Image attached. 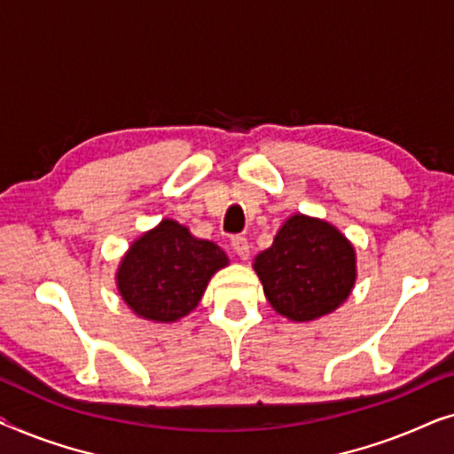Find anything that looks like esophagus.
Returning <instances> with one entry per match:
<instances>
[{
	"mask_svg": "<svg viewBox=\"0 0 454 454\" xmlns=\"http://www.w3.org/2000/svg\"><path fill=\"white\" fill-rule=\"evenodd\" d=\"M231 250L238 254L241 260H246L247 256H250V244H247V239L241 238V235H238V238H231Z\"/></svg>",
	"mask_w": 454,
	"mask_h": 454,
	"instance_id": "obj_1",
	"label": "esophagus"
}]
</instances>
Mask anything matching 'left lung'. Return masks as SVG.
<instances>
[{"mask_svg":"<svg viewBox=\"0 0 454 454\" xmlns=\"http://www.w3.org/2000/svg\"><path fill=\"white\" fill-rule=\"evenodd\" d=\"M254 270L278 314L306 322L337 309L351 294L356 252L333 225L294 215L258 254Z\"/></svg>","mask_w":454,"mask_h":454,"instance_id":"8db88e82","label":"left lung"}]
</instances>
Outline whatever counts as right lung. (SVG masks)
<instances>
[{
  "mask_svg": "<svg viewBox=\"0 0 454 454\" xmlns=\"http://www.w3.org/2000/svg\"><path fill=\"white\" fill-rule=\"evenodd\" d=\"M227 264L219 246L165 219L129 247L117 270V289L142 318L176 322L198 306L210 277Z\"/></svg>",
  "mask_w": 454,
  "mask_h": 454,
  "instance_id": "right-lung-1",
  "label": "right lung"
}]
</instances>
